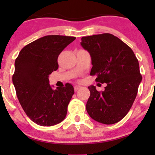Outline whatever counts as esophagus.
Wrapping results in <instances>:
<instances>
[{
  "label": "esophagus",
  "mask_w": 155,
  "mask_h": 155,
  "mask_svg": "<svg viewBox=\"0 0 155 155\" xmlns=\"http://www.w3.org/2000/svg\"><path fill=\"white\" fill-rule=\"evenodd\" d=\"M81 88V86H75L74 87V90L75 91H77L78 90H79V89Z\"/></svg>",
  "instance_id": "1"
}]
</instances>
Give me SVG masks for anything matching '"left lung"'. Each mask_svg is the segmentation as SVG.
Returning <instances> with one entry per match:
<instances>
[{
  "label": "left lung",
  "mask_w": 155,
  "mask_h": 155,
  "mask_svg": "<svg viewBox=\"0 0 155 155\" xmlns=\"http://www.w3.org/2000/svg\"><path fill=\"white\" fill-rule=\"evenodd\" d=\"M81 46L91 58V76L107 83L104 91L91 85L86 110L91 118L104 124H113L127 114L142 81L139 61L126 43L111 34L82 37Z\"/></svg>",
  "instance_id": "1"
}]
</instances>
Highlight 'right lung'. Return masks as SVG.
<instances>
[{
  "instance_id": "1",
  "label": "right lung",
  "mask_w": 155,
  "mask_h": 155,
  "mask_svg": "<svg viewBox=\"0 0 155 155\" xmlns=\"http://www.w3.org/2000/svg\"><path fill=\"white\" fill-rule=\"evenodd\" d=\"M75 39L45 36L25 46L15 59L12 82L17 97L28 117L38 125H54L66 117L74 88L67 83L53 90L48 76L58 70V55Z\"/></svg>"
}]
</instances>
